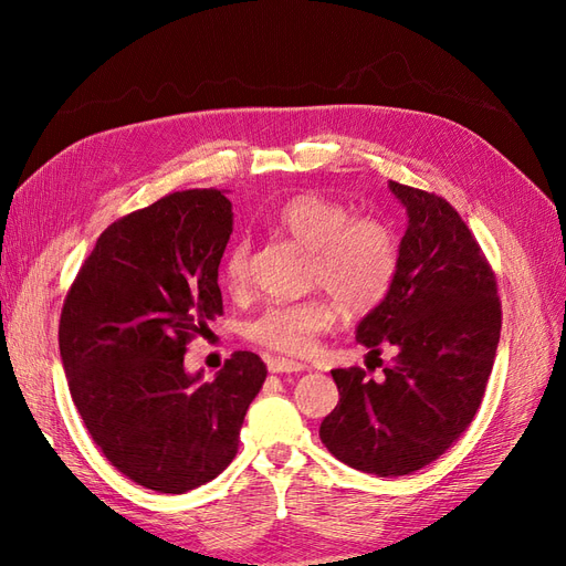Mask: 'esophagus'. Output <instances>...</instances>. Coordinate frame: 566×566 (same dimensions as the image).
Returning <instances> with one entry per match:
<instances>
[{"label": "esophagus", "mask_w": 566, "mask_h": 566, "mask_svg": "<svg viewBox=\"0 0 566 566\" xmlns=\"http://www.w3.org/2000/svg\"><path fill=\"white\" fill-rule=\"evenodd\" d=\"M304 368H306L304 364L293 361V358H283V356H276V358H271V361H269L271 373H300Z\"/></svg>", "instance_id": "34e87169"}]
</instances>
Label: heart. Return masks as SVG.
Returning <instances> with one entry per match:
<instances>
[{"mask_svg": "<svg viewBox=\"0 0 566 566\" xmlns=\"http://www.w3.org/2000/svg\"><path fill=\"white\" fill-rule=\"evenodd\" d=\"M276 221L297 245L314 252L312 281L328 290L347 314H366L387 297L399 271V241L382 219L352 217L345 202L300 193L283 202ZM248 264L250 245H233L221 266L229 290L248 283ZM333 318L328 297L271 304L250 323L248 335L269 349L304 354Z\"/></svg>", "mask_w": 566, "mask_h": 566, "instance_id": "heart-1", "label": "heart"}]
</instances>
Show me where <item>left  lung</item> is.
<instances>
[{"mask_svg":"<svg viewBox=\"0 0 566 566\" xmlns=\"http://www.w3.org/2000/svg\"><path fill=\"white\" fill-rule=\"evenodd\" d=\"M408 214L399 271L387 297L356 325L368 356L397 349L385 378L337 368L339 403L321 422V441L349 468L410 474L468 430L501 339L495 279L474 235L451 205L389 181ZM375 368V366H373Z\"/></svg>","mask_w":566,"mask_h":566,"instance_id":"left-lung-1","label":"left lung"}]
</instances>
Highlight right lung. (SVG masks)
Wrapping results in <instances>:
<instances>
[{
  "label": "right lung",
  "instance_id": "right-lung-1",
  "mask_svg": "<svg viewBox=\"0 0 566 566\" xmlns=\"http://www.w3.org/2000/svg\"><path fill=\"white\" fill-rule=\"evenodd\" d=\"M231 233L224 191L169 193L98 235L63 304L71 397L96 447L150 491L186 493L224 470L266 378L252 352H233L210 382L184 366L188 339L221 316Z\"/></svg>",
  "mask_w": 566,
  "mask_h": 566
}]
</instances>
